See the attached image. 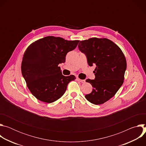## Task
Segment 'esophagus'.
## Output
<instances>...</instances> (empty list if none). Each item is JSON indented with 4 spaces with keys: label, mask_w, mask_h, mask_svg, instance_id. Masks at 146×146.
Segmentation results:
<instances>
[{
    "label": "esophagus",
    "mask_w": 146,
    "mask_h": 146,
    "mask_svg": "<svg viewBox=\"0 0 146 146\" xmlns=\"http://www.w3.org/2000/svg\"><path fill=\"white\" fill-rule=\"evenodd\" d=\"M77 80L79 82H81V83H85V82H86V81H85L84 80H81V79H80V78H77Z\"/></svg>",
    "instance_id": "obj_1"
}]
</instances>
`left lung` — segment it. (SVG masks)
<instances>
[{"label":"left lung","instance_id":"obj_1","mask_svg":"<svg viewBox=\"0 0 146 146\" xmlns=\"http://www.w3.org/2000/svg\"><path fill=\"white\" fill-rule=\"evenodd\" d=\"M89 66H96L95 78L87 79L92 91L86 98L94 105H101L113 97L123 82L127 61L120 48L106 38H90L80 41L78 46Z\"/></svg>","mask_w":146,"mask_h":146}]
</instances>
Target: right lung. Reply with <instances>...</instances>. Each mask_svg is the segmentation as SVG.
Returning <instances> with one entry per match:
<instances>
[{
    "label": "right lung",
    "instance_id": "right-lung-1",
    "mask_svg": "<svg viewBox=\"0 0 146 146\" xmlns=\"http://www.w3.org/2000/svg\"><path fill=\"white\" fill-rule=\"evenodd\" d=\"M79 40L47 36L32 43L26 50L21 72L28 88L38 100L52 103L65 92L74 75H62L58 65L64 63L67 53L76 48Z\"/></svg>",
    "mask_w": 146,
    "mask_h": 146
}]
</instances>
